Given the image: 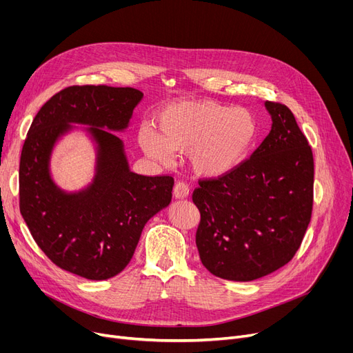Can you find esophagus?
Returning <instances> with one entry per match:
<instances>
[{
  "mask_svg": "<svg viewBox=\"0 0 353 353\" xmlns=\"http://www.w3.org/2000/svg\"><path fill=\"white\" fill-rule=\"evenodd\" d=\"M189 192H190V189H189V186H188V183L179 181V183H176L173 194H174L176 199H184V197L189 196Z\"/></svg>",
  "mask_w": 353,
  "mask_h": 353,
  "instance_id": "obj_1",
  "label": "esophagus"
}]
</instances>
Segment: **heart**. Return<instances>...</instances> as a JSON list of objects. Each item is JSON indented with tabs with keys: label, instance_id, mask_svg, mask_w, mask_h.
<instances>
[{
	"label": "heart",
	"instance_id": "heart-1",
	"mask_svg": "<svg viewBox=\"0 0 353 353\" xmlns=\"http://www.w3.org/2000/svg\"><path fill=\"white\" fill-rule=\"evenodd\" d=\"M159 133L143 125L139 143L145 154L172 163L177 153H189L197 174L221 177L234 172L257 136L250 111L216 101H188L169 105L157 117Z\"/></svg>",
	"mask_w": 353,
	"mask_h": 353
}]
</instances>
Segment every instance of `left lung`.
I'll return each mask as SVG.
<instances>
[{"label":"left lung","instance_id":"1","mask_svg":"<svg viewBox=\"0 0 353 353\" xmlns=\"http://www.w3.org/2000/svg\"><path fill=\"white\" fill-rule=\"evenodd\" d=\"M272 128L250 159L199 180L196 245L221 279L250 282L281 269L301 248L313 206V154L292 111L266 101Z\"/></svg>","mask_w":353,"mask_h":353}]
</instances>
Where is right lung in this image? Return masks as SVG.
<instances>
[{"mask_svg":"<svg viewBox=\"0 0 353 353\" xmlns=\"http://www.w3.org/2000/svg\"><path fill=\"white\" fill-rule=\"evenodd\" d=\"M141 99L132 87H67L40 108L23 145L20 212L31 236L52 263L90 281L119 274L147 221L172 201L174 179L133 173L113 133L128 127ZM71 123L90 125L97 174L85 190L67 194L53 183L49 159Z\"/></svg>","mask_w":353,"mask_h":353,"instance_id":"right-lung-1","label":"right lung"}]
</instances>
